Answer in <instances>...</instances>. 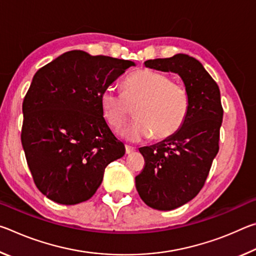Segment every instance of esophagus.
<instances>
[{
	"mask_svg": "<svg viewBox=\"0 0 256 256\" xmlns=\"http://www.w3.org/2000/svg\"><path fill=\"white\" fill-rule=\"evenodd\" d=\"M125 151H126L128 154H132V152H134V151H136V148H134V146H125Z\"/></svg>",
	"mask_w": 256,
	"mask_h": 256,
	"instance_id": "esophagus-1",
	"label": "esophagus"
}]
</instances>
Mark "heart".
Wrapping results in <instances>:
<instances>
[{"instance_id":"b5f03b06","label":"heart","mask_w":256,"mask_h":256,"mask_svg":"<svg viewBox=\"0 0 256 256\" xmlns=\"http://www.w3.org/2000/svg\"><path fill=\"white\" fill-rule=\"evenodd\" d=\"M136 107V120L122 131L132 141H140L154 134L162 140L183 126L190 110V96L183 84L172 81L164 73L141 68L123 82V94L107 86L100 96L102 114L108 124L118 128L131 116Z\"/></svg>"}]
</instances>
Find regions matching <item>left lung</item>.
Instances as JSON below:
<instances>
[{"label": "left lung", "instance_id": "left-lung-1", "mask_svg": "<svg viewBox=\"0 0 256 256\" xmlns=\"http://www.w3.org/2000/svg\"><path fill=\"white\" fill-rule=\"evenodd\" d=\"M144 66L177 73L190 96L183 126L166 140L138 149L146 162L136 177L138 196L150 208L167 211L192 200L204 185L219 151L224 110L218 84L192 56L148 60Z\"/></svg>", "mask_w": 256, "mask_h": 256}]
</instances>
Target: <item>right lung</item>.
Listing matches in <instances>:
<instances>
[{
    "label": "right lung",
    "mask_w": 256,
    "mask_h": 256,
    "mask_svg": "<svg viewBox=\"0 0 256 256\" xmlns=\"http://www.w3.org/2000/svg\"><path fill=\"white\" fill-rule=\"evenodd\" d=\"M134 62L70 50L36 72L22 102L21 130L34 184L50 200L78 204L100 186L125 146L104 118L102 92Z\"/></svg>",
    "instance_id": "add662e5"
}]
</instances>
